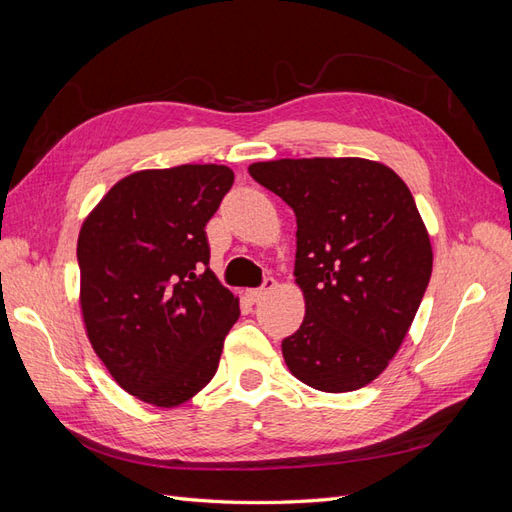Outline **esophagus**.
<instances>
[{
    "label": "esophagus",
    "instance_id": "1",
    "mask_svg": "<svg viewBox=\"0 0 512 512\" xmlns=\"http://www.w3.org/2000/svg\"><path fill=\"white\" fill-rule=\"evenodd\" d=\"M275 288V280L273 277H267L265 280V284H262L260 288H254V290H247V297H250L252 301H260V299H265L267 294L271 292Z\"/></svg>",
    "mask_w": 512,
    "mask_h": 512
}]
</instances>
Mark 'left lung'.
I'll use <instances>...</instances> for the list:
<instances>
[{"label": "left lung", "instance_id": "left-lung-1", "mask_svg": "<svg viewBox=\"0 0 512 512\" xmlns=\"http://www.w3.org/2000/svg\"><path fill=\"white\" fill-rule=\"evenodd\" d=\"M247 170L297 215L294 282L305 318L282 342L290 374L324 393L361 389L397 354L431 277V241L408 185L365 158H284Z\"/></svg>", "mask_w": 512, "mask_h": 512}]
</instances>
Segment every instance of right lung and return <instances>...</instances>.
Listing matches in <instances>:
<instances>
[{
	"mask_svg": "<svg viewBox=\"0 0 512 512\" xmlns=\"http://www.w3.org/2000/svg\"><path fill=\"white\" fill-rule=\"evenodd\" d=\"M235 173L220 164L138 170L79 232L81 314L108 374L136 399L177 408L218 371L239 297L209 269L205 226Z\"/></svg>",
	"mask_w": 512,
	"mask_h": 512,
	"instance_id": "1",
	"label": "right lung"
}]
</instances>
